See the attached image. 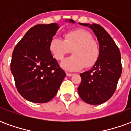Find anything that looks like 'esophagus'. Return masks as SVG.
I'll return each mask as SVG.
<instances>
[{"label": "esophagus", "mask_w": 131, "mask_h": 131, "mask_svg": "<svg viewBox=\"0 0 131 131\" xmlns=\"http://www.w3.org/2000/svg\"><path fill=\"white\" fill-rule=\"evenodd\" d=\"M66 74H67V77H71V76H72L74 74H72V73H69V72H66Z\"/></svg>", "instance_id": "obj_1"}]
</instances>
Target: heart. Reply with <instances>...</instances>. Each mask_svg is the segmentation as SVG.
<instances>
[{
  "mask_svg": "<svg viewBox=\"0 0 131 131\" xmlns=\"http://www.w3.org/2000/svg\"><path fill=\"white\" fill-rule=\"evenodd\" d=\"M50 51L57 60H62L72 49L73 55L63 61L61 66L67 71L89 68L96 63L100 54L98 43L88 31L82 29L66 33L64 39L54 37L49 45Z\"/></svg>",
  "mask_w": 131,
  "mask_h": 131,
  "instance_id": "obj_1",
  "label": "heart"
}]
</instances>
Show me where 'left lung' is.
<instances>
[{"label":"left lung","mask_w":131,"mask_h":131,"mask_svg":"<svg viewBox=\"0 0 131 131\" xmlns=\"http://www.w3.org/2000/svg\"><path fill=\"white\" fill-rule=\"evenodd\" d=\"M96 35L99 45L98 60L91 70L80 74L79 96L88 104L97 105L108 100L114 93L121 77L122 65L118 46L104 29L97 24H84Z\"/></svg>","instance_id":"1"}]
</instances>
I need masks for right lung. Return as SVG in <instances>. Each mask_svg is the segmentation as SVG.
<instances>
[{
	"mask_svg": "<svg viewBox=\"0 0 131 131\" xmlns=\"http://www.w3.org/2000/svg\"><path fill=\"white\" fill-rule=\"evenodd\" d=\"M58 28L56 23L35 25L13 52L10 69L16 88L30 102L45 103L51 100L66 76L49 49Z\"/></svg>",
	"mask_w": 131,
	"mask_h": 131,
	"instance_id": "1",
	"label": "right lung"
}]
</instances>
